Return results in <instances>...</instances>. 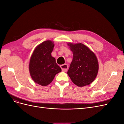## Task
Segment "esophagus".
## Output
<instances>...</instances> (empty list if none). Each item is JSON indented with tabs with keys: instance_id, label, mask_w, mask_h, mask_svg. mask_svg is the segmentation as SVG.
I'll list each match as a JSON object with an SVG mask.
<instances>
[{
	"instance_id": "34e87169",
	"label": "esophagus",
	"mask_w": 124,
	"mask_h": 124,
	"mask_svg": "<svg viewBox=\"0 0 124 124\" xmlns=\"http://www.w3.org/2000/svg\"><path fill=\"white\" fill-rule=\"evenodd\" d=\"M61 67L62 68V71H63V72H66V71H67V70H68V65H67V64H63V65H62L61 66Z\"/></svg>"
}]
</instances>
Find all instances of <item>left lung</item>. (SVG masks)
Masks as SVG:
<instances>
[{"label":"left lung","mask_w":124,"mask_h":124,"mask_svg":"<svg viewBox=\"0 0 124 124\" xmlns=\"http://www.w3.org/2000/svg\"><path fill=\"white\" fill-rule=\"evenodd\" d=\"M67 44L73 55L67 74L78 87L89 85L95 80L99 69L95 54L82 43Z\"/></svg>","instance_id":"1"}]
</instances>
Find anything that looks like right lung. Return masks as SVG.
Returning a JSON list of instances; mask_svg holds the SVG:
<instances>
[{
    "mask_svg": "<svg viewBox=\"0 0 124 124\" xmlns=\"http://www.w3.org/2000/svg\"><path fill=\"white\" fill-rule=\"evenodd\" d=\"M54 44L51 40L45 41L37 46L33 51L29 65L32 79L35 83L46 86L50 84L56 74L62 69L56 62L51 53Z\"/></svg>",
    "mask_w": 124,
    "mask_h": 124,
    "instance_id": "add662e5",
    "label": "right lung"
}]
</instances>
